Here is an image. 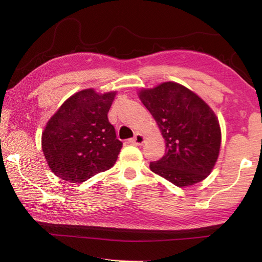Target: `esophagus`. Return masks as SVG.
Wrapping results in <instances>:
<instances>
[{
    "mask_svg": "<svg viewBox=\"0 0 262 262\" xmlns=\"http://www.w3.org/2000/svg\"><path fill=\"white\" fill-rule=\"evenodd\" d=\"M144 142H145V137H144L142 134H136L134 138L129 140V143L134 144V145H137V146L143 145Z\"/></svg>",
    "mask_w": 262,
    "mask_h": 262,
    "instance_id": "1",
    "label": "esophagus"
}]
</instances>
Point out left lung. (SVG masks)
Returning a JSON list of instances; mask_svg holds the SVG:
<instances>
[{
    "label": "left lung",
    "instance_id": "1",
    "mask_svg": "<svg viewBox=\"0 0 262 262\" xmlns=\"http://www.w3.org/2000/svg\"><path fill=\"white\" fill-rule=\"evenodd\" d=\"M165 140V154L151 162L154 173L177 187L203 181L221 148V127L214 111L196 93L176 82L138 92Z\"/></svg>",
    "mask_w": 262,
    "mask_h": 262
}]
</instances>
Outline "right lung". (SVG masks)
<instances>
[{
  "mask_svg": "<svg viewBox=\"0 0 262 262\" xmlns=\"http://www.w3.org/2000/svg\"><path fill=\"white\" fill-rule=\"evenodd\" d=\"M116 91L85 89L71 96L48 120L41 147L49 169L71 183H82L116 163L122 147L108 111Z\"/></svg>",
  "mask_w": 262,
  "mask_h": 262,
  "instance_id": "1",
  "label": "right lung"
}]
</instances>
